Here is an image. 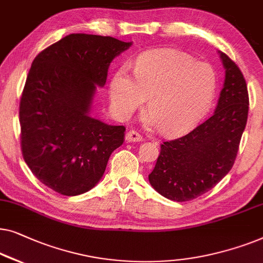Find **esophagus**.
<instances>
[{
  "label": "esophagus",
  "instance_id": "1",
  "mask_svg": "<svg viewBox=\"0 0 263 263\" xmlns=\"http://www.w3.org/2000/svg\"><path fill=\"white\" fill-rule=\"evenodd\" d=\"M143 139V137L139 135L138 132L136 131H128L126 133V136H125V140H126L127 143H135V142H140V140Z\"/></svg>",
  "mask_w": 263,
  "mask_h": 263
}]
</instances>
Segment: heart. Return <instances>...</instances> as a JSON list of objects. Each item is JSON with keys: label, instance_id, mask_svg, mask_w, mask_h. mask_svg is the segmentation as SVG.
Returning a JSON list of instances; mask_svg holds the SVG:
<instances>
[{"label": "heart", "instance_id": "heart-1", "mask_svg": "<svg viewBox=\"0 0 263 263\" xmlns=\"http://www.w3.org/2000/svg\"><path fill=\"white\" fill-rule=\"evenodd\" d=\"M217 88L213 68L193 56L173 49L140 54L135 77L126 66L119 69L109 86L110 105L119 118H128L145 100L149 123L164 136L190 130L204 116Z\"/></svg>", "mask_w": 263, "mask_h": 263}]
</instances>
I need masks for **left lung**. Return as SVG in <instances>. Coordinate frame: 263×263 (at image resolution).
I'll use <instances>...</instances> for the list:
<instances>
[{
	"label": "left lung",
	"mask_w": 263,
	"mask_h": 263,
	"mask_svg": "<svg viewBox=\"0 0 263 263\" xmlns=\"http://www.w3.org/2000/svg\"><path fill=\"white\" fill-rule=\"evenodd\" d=\"M225 81L216 110L180 138L161 144L149 181L164 198L190 201L213 188L230 172L237 156L249 110V95L237 64L220 52Z\"/></svg>",
	"instance_id": "8db88e82"
}]
</instances>
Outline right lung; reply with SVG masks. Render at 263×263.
Segmentation results:
<instances>
[{"label":"right lung","instance_id":"right-lung-1","mask_svg":"<svg viewBox=\"0 0 263 263\" xmlns=\"http://www.w3.org/2000/svg\"><path fill=\"white\" fill-rule=\"evenodd\" d=\"M132 43L76 33L34 58L20 100L22 156L36 179L59 194L86 193L101 180L125 126L89 116L110 62Z\"/></svg>","mask_w":263,"mask_h":263}]
</instances>
